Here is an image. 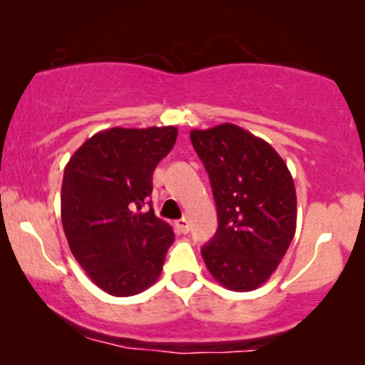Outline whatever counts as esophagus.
Instances as JSON below:
<instances>
[{
  "instance_id": "obj_1",
  "label": "esophagus",
  "mask_w": 365,
  "mask_h": 365,
  "mask_svg": "<svg viewBox=\"0 0 365 365\" xmlns=\"http://www.w3.org/2000/svg\"><path fill=\"white\" fill-rule=\"evenodd\" d=\"M175 226H177V230L180 233H188V230H190V223H188L187 217H182V220H178L177 223H175Z\"/></svg>"
}]
</instances>
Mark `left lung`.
Segmentation results:
<instances>
[{
	"instance_id": "obj_1",
	"label": "left lung",
	"mask_w": 365,
	"mask_h": 365,
	"mask_svg": "<svg viewBox=\"0 0 365 365\" xmlns=\"http://www.w3.org/2000/svg\"><path fill=\"white\" fill-rule=\"evenodd\" d=\"M217 209L202 247L209 273L233 292H250L274 273L297 228V194L287 165L266 140L233 123L192 130Z\"/></svg>"
}]
</instances>
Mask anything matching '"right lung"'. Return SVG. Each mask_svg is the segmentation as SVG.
I'll return each mask as SVG.
<instances>
[{
  "instance_id": "right-lung-1",
  "label": "right lung",
  "mask_w": 365,
  "mask_h": 365,
  "mask_svg": "<svg viewBox=\"0 0 365 365\" xmlns=\"http://www.w3.org/2000/svg\"><path fill=\"white\" fill-rule=\"evenodd\" d=\"M175 127L103 130L65 166L61 223L73 257L101 290L130 297L163 271L175 233L154 215L137 212L153 194V173L173 149Z\"/></svg>"
}]
</instances>
